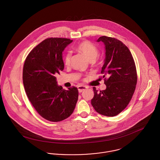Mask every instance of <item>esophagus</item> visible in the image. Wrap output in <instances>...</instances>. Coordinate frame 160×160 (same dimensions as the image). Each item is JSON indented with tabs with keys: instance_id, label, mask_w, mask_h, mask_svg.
<instances>
[{
	"instance_id": "esophagus-1",
	"label": "esophagus",
	"mask_w": 160,
	"mask_h": 160,
	"mask_svg": "<svg viewBox=\"0 0 160 160\" xmlns=\"http://www.w3.org/2000/svg\"><path fill=\"white\" fill-rule=\"evenodd\" d=\"M88 88L87 86H79L78 87V91L79 92H82V91H84V90L87 89Z\"/></svg>"
}]
</instances>
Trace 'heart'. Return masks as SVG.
I'll use <instances>...</instances> for the list:
<instances>
[{
    "instance_id": "obj_1",
    "label": "heart",
    "mask_w": 160,
    "mask_h": 160,
    "mask_svg": "<svg viewBox=\"0 0 160 160\" xmlns=\"http://www.w3.org/2000/svg\"><path fill=\"white\" fill-rule=\"evenodd\" d=\"M76 49L82 53L89 61H94L98 55L97 48L89 41H83L76 47ZM71 60V53H67L64 56V62L66 65H69Z\"/></svg>"
}]
</instances>
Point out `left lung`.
<instances>
[{
  "mask_svg": "<svg viewBox=\"0 0 160 160\" xmlns=\"http://www.w3.org/2000/svg\"><path fill=\"white\" fill-rule=\"evenodd\" d=\"M97 42L105 46V58L101 73L106 89L98 91L95 87L91 104L99 114L114 116L128 106L136 89L137 77L134 60L127 46L110 37H100Z\"/></svg>",
  "mask_w": 160,
  "mask_h": 160,
  "instance_id": "8db88e82",
  "label": "left lung"
}]
</instances>
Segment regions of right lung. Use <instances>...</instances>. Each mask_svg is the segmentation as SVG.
<instances>
[{"label": "right lung", "instance_id": "add662e5", "mask_svg": "<svg viewBox=\"0 0 160 160\" xmlns=\"http://www.w3.org/2000/svg\"><path fill=\"white\" fill-rule=\"evenodd\" d=\"M72 42L65 38H48L34 47L24 62L23 81L26 95L38 113L50 121L68 118L78 99L77 88L63 89L55 77L64 69L62 52Z\"/></svg>", "mask_w": 160, "mask_h": 160}]
</instances>
